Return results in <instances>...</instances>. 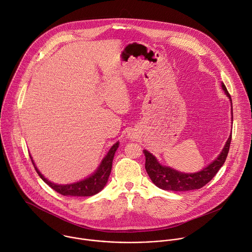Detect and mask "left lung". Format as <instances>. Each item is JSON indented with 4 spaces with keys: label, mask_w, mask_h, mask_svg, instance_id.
<instances>
[{
    "label": "left lung",
    "mask_w": 252,
    "mask_h": 252,
    "mask_svg": "<svg viewBox=\"0 0 252 252\" xmlns=\"http://www.w3.org/2000/svg\"><path fill=\"white\" fill-rule=\"evenodd\" d=\"M221 88L224 91L225 94L228 96L230 103L232 104L230 94H228L223 83H221ZM231 109H232V105H231ZM233 119L231 116V121ZM230 141H231V133L228 139L226 140L222 151L218 156V158L214 160H212V162H210L207 166H205L201 170L193 173L182 172L174 168H171L169 166L162 165L159 163V161L157 159V158L153 154H151L147 150H143V154H145V157H146V170L149 176L151 177L152 182L158 188L164 190L188 191V190L201 189L211 181L213 176L218 173L220 168L223 165L229 151Z\"/></svg>",
    "instance_id": "8db88e82"
}]
</instances>
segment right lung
Segmentation results:
<instances>
[{"label": "right lung", "mask_w": 252, "mask_h": 252, "mask_svg": "<svg viewBox=\"0 0 252 252\" xmlns=\"http://www.w3.org/2000/svg\"><path fill=\"white\" fill-rule=\"evenodd\" d=\"M119 146H120V142L117 141L115 145L110 149V151L107 152V154L104 156V158L101 159L97 168L91 175H89L88 177L83 179V181L73 183V184H68V185H57V184L50 182L49 179H47L40 172L38 167L35 166L31 155H30V158L32 159L34 169L37 170L40 177L49 187H51L57 192L61 193L62 195H65V196H92V195H94L97 192H99L105 187L107 181H109V177H110V174L112 171L113 159H114L115 154H116Z\"/></svg>", "instance_id": "obj_1"}]
</instances>
